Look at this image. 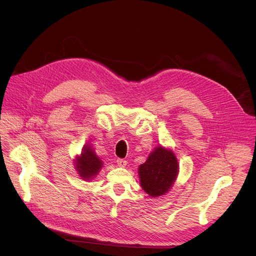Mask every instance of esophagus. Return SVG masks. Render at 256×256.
Wrapping results in <instances>:
<instances>
[{"instance_id":"esophagus-1","label":"esophagus","mask_w":256,"mask_h":256,"mask_svg":"<svg viewBox=\"0 0 256 256\" xmlns=\"http://www.w3.org/2000/svg\"><path fill=\"white\" fill-rule=\"evenodd\" d=\"M116 163H118V165L120 167H124V166L126 165V161L124 159H118Z\"/></svg>"}]
</instances>
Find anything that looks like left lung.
<instances>
[{"label":"left lung","instance_id":"left-lung-1","mask_svg":"<svg viewBox=\"0 0 256 256\" xmlns=\"http://www.w3.org/2000/svg\"><path fill=\"white\" fill-rule=\"evenodd\" d=\"M178 173V163L174 153L157 147L144 164L138 167L142 190L153 198L166 194L173 186Z\"/></svg>","mask_w":256,"mask_h":256}]
</instances>
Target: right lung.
I'll return each mask as SVG.
<instances>
[{
    "label": "right lung",
    "mask_w": 256,
    "mask_h": 256,
    "mask_svg": "<svg viewBox=\"0 0 256 256\" xmlns=\"http://www.w3.org/2000/svg\"><path fill=\"white\" fill-rule=\"evenodd\" d=\"M102 167V161L96 156L90 146H85L81 157L76 161V168L84 180L93 178Z\"/></svg>",
    "instance_id": "obj_1"
}]
</instances>
